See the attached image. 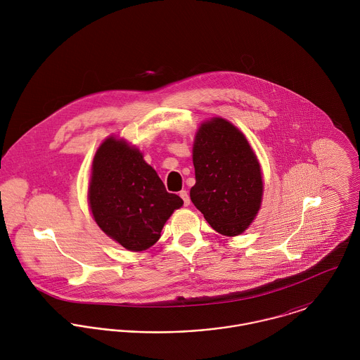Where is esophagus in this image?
I'll return each instance as SVG.
<instances>
[{"mask_svg":"<svg viewBox=\"0 0 360 360\" xmlns=\"http://www.w3.org/2000/svg\"><path fill=\"white\" fill-rule=\"evenodd\" d=\"M180 197H181V200H183V202H184V205H190V197H188V193L186 191V190H183V191H180Z\"/></svg>","mask_w":360,"mask_h":360,"instance_id":"34e87169","label":"esophagus"}]
</instances>
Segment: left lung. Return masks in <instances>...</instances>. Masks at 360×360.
Returning <instances> with one entry per match:
<instances>
[{"mask_svg":"<svg viewBox=\"0 0 360 360\" xmlns=\"http://www.w3.org/2000/svg\"><path fill=\"white\" fill-rule=\"evenodd\" d=\"M193 162V204L217 233L241 234L255 219L263 194L257 155L244 134L221 117L210 119L195 136Z\"/></svg>","mask_w":360,"mask_h":360,"instance_id":"left-lung-1","label":"left lung"}]
</instances>
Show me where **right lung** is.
Segmentation results:
<instances>
[{
  "mask_svg": "<svg viewBox=\"0 0 360 360\" xmlns=\"http://www.w3.org/2000/svg\"><path fill=\"white\" fill-rule=\"evenodd\" d=\"M89 201L103 233L129 251L153 247L166 220L183 205L137 148L113 137L94 156Z\"/></svg>",
  "mask_w": 360,
  "mask_h": 360,
  "instance_id": "right-lung-1",
  "label": "right lung"
}]
</instances>
